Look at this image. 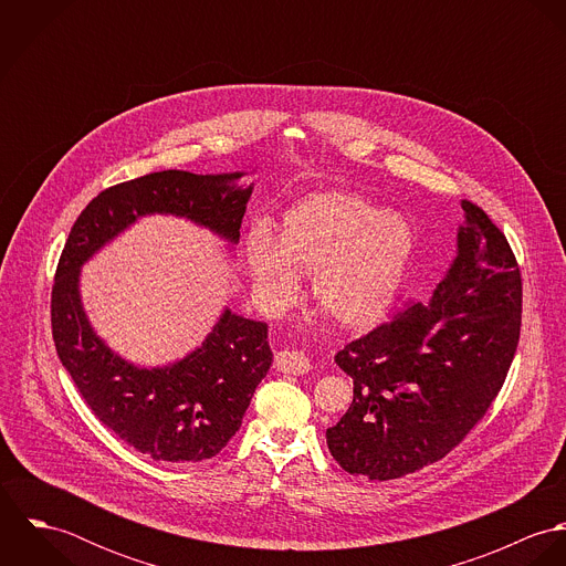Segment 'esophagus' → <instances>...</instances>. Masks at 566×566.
Returning a JSON list of instances; mask_svg holds the SVG:
<instances>
[{
	"instance_id": "obj_1",
	"label": "esophagus",
	"mask_w": 566,
	"mask_h": 566,
	"mask_svg": "<svg viewBox=\"0 0 566 566\" xmlns=\"http://www.w3.org/2000/svg\"><path fill=\"white\" fill-rule=\"evenodd\" d=\"M274 366L281 370V373H290V375H305L310 373L312 364H310V357L301 350H279L276 357H274Z\"/></svg>"
}]
</instances>
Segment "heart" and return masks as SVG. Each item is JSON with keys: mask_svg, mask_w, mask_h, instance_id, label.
I'll return each instance as SVG.
<instances>
[{"mask_svg": "<svg viewBox=\"0 0 566 566\" xmlns=\"http://www.w3.org/2000/svg\"><path fill=\"white\" fill-rule=\"evenodd\" d=\"M413 250L411 229L353 193H314L292 207L274 238L252 235L243 259L263 310L279 312L310 274L316 305L344 328H370L392 310Z\"/></svg>", "mask_w": 566, "mask_h": 566, "instance_id": "obj_1", "label": "heart"}]
</instances>
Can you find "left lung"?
I'll return each mask as SVG.
<instances>
[{
    "label": "left lung",
    "instance_id": "left-lung-1",
    "mask_svg": "<svg viewBox=\"0 0 566 566\" xmlns=\"http://www.w3.org/2000/svg\"><path fill=\"white\" fill-rule=\"evenodd\" d=\"M458 254L429 303L348 342L335 364L353 403L326 429L350 475L397 480L442 460L484 418L516 353L523 283L516 256L484 209L462 200Z\"/></svg>",
    "mask_w": 566,
    "mask_h": 566
}]
</instances>
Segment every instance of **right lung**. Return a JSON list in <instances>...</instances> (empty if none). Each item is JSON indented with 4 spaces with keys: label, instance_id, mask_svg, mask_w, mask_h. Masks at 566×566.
<instances>
[{
    "label": "right lung",
    "instance_id": "obj_1",
    "mask_svg": "<svg viewBox=\"0 0 566 566\" xmlns=\"http://www.w3.org/2000/svg\"><path fill=\"white\" fill-rule=\"evenodd\" d=\"M242 176L165 169L108 187L78 216L56 268L52 335L59 359L97 420L153 460L200 462L229 444L272 366L268 324L224 310L187 357L139 368L95 335L82 310V263L153 213L187 218L240 242L252 193V185H240Z\"/></svg>",
    "mask_w": 566,
    "mask_h": 566
}]
</instances>
